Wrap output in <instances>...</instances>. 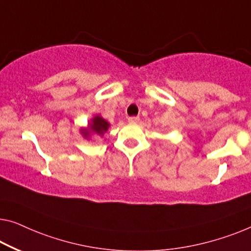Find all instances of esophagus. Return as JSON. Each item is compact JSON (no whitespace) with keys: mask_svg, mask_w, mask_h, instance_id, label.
Segmentation results:
<instances>
[{"mask_svg":"<svg viewBox=\"0 0 251 251\" xmlns=\"http://www.w3.org/2000/svg\"><path fill=\"white\" fill-rule=\"evenodd\" d=\"M138 121H140V117H137V116H132V117H128L129 123H138Z\"/></svg>","mask_w":251,"mask_h":251,"instance_id":"34e87169","label":"esophagus"}]
</instances>
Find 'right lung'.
Instances as JSON below:
<instances>
[{
  "mask_svg": "<svg viewBox=\"0 0 251 251\" xmlns=\"http://www.w3.org/2000/svg\"><path fill=\"white\" fill-rule=\"evenodd\" d=\"M110 124L108 123L106 119H103L100 116H95L91 121L89 122L87 128H81V134L83 135V137L89 138L92 134H96V135L99 136H103V134L107 132L108 128H109Z\"/></svg>",
  "mask_w": 251,
  "mask_h": 251,
  "instance_id": "right-lung-1",
  "label": "right lung"
}]
</instances>
